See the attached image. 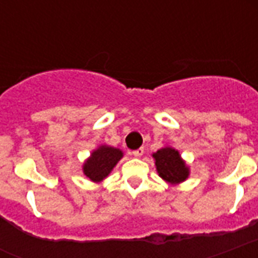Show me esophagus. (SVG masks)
Wrapping results in <instances>:
<instances>
[{
	"mask_svg": "<svg viewBox=\"0 0 258 258\" xmlns=\"http://www.w3.org/2000/svg\"><path fill=\"white\" fill-rule=\"evenodd\" d=\"M143 154H145V150L142 149H138V150H135V151H133V155L134 157H137V158H139V157H142V155H143Z\"/></svg>",
	"mask_w": 258,
	"mask_h": 258,
	"instance_id": "obj_1",
	"label": "esophagus"
}]
</instances>
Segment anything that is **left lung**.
<instances>
[{
  "instance_id": "left-lung-1",
  "label": "left lung",
  "mask_w": 258,
  "mask_h": 258,
  "mask_svg": "<svg viewBox=\"0 0 258 258\" xmlns=\"http://www.w3.org/2000/svg\"><path fill=\"white\" fill-rule=\"evenodd\" d=\"M157 171L162 179L171 184H178L188 176V167L180 158L178 150L163 147L153 154Z\"/></svg>"
}]
</instances>
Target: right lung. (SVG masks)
<instances>
[{
    "instance_id": "1",
    "label": "right lung",
    "mask_w": 258,
    "mask_h": 258,
    "mask_svg": "<svg viewBox=\"0 0 258 258\" xmlns=\"http://www.w3.org/2000/svg\"><path fill=\"white\" fill-rule=\"evenodd\" d=\"M123 158V151L111 146H100L93 150L91 157L84 162L83 172L92 182H101L108 176L116 163Z\"/></svg>"
}]
</instances>
